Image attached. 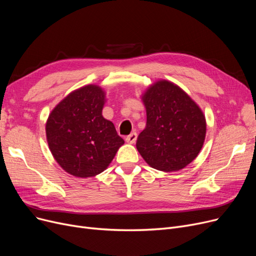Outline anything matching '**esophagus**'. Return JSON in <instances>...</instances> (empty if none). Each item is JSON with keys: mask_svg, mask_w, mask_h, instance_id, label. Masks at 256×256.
Here are the masks:
<instances>
[{"mask_svg": "<svg viewBox=\"0 0 256 256\" xmlns=\"http://www.w3.org/2000/svg\"><path fill=\"white\" fill-rule=\"evenodd\" d=\"M137 134L136 132H132V134H130L128 136H126V141L128 142V143H130V144H134L136 142V140H137Z\"/></svg>", "mask_w": 256, "mask_h": 256, "instance_id": "1", "label": "esophagus"}]
</instances>
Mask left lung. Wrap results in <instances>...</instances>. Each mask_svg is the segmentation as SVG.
I'll return each instance as SVG.
<instances>
[{
  "label": "left lung",
  "mask_w": 256,
  "mask_h": 256,
  "mask_svg": "<svg viewBox=\"0 0 256 256\" xmlns=\"http://www.w3.org/2000/svg\"><path fill=\"white\" fill-rule=\"evenodd\" d=\"M146 126L137 150L150 167L172 172L189 165L206 139V117L196 102L168 80H158L142 96Z\"/></svg>",
  "instance_id": "left-lung-1"
}]
</instances>
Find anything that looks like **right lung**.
I'll use <instances>...</instances> for the list:
<instances>
[{"label":"right lung","instance_id":"obj_1","mask_svg":"<svg viewBox=\"0 0 256 256\" xmlns=\"http://www.w3.org/2000/svg\"><path fill=\"white\" fill-rule=\"evenodd\" d=\"M104 98L96 85L74 90L56 106L46 121L50 152L74 176H98L124 143L114 124L102 115Z\"/></svg>","mask_w":256,"mask_h":256}]
</instances>
